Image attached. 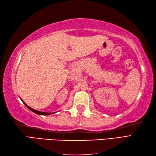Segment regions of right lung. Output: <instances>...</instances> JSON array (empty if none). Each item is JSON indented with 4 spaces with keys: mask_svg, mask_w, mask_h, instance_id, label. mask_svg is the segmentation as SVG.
<instances>
[{
    "mask_svg": "<svg viewBox=\"0 0 156 156\" xmlns=\"http://www.w3.org/2000/svg\"><path fill=\"white\" fill-rule=\"evenodd\" d=\"M23 103H24L26 106H27V105H26L24 102H23ZM28 108H29V109H30V110L31 111H33V112H35V113H37V114H38V115H50V114H52V113H49V112H41V111H36V110H35V109H34V108H31V107H27Z\"/></svg>",
    "mask_w": 156,
    "mask_h": 156,
    "instance_id": "1",
    "label": "right lung"
}]
</instances>
